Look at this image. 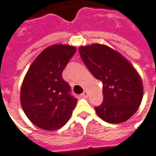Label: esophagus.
Instances as JSON below:
<instances>
[{"label":"esophagus","instance_id":"esophagus-1","mask_svg":"<svg viewBox=\"0 0 156 156\" xmlns=\"http://www.w3.org/2000/svg\"><path fill=\"white\" fill-rule=\"evenodd\" d=\"M81 96L83 97V98H86L87 96H88V92H87L86 90H84V91L83 92L82 94H81Z\"/></svg>","mask_w":156,"mask_h":156}]
</instances>
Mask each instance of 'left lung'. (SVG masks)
Returning a JSON list of instances; mask_svg holds the SVG:
<instances>
[{
	"mask_svg": "<svg viewBox=\"0 0 156 156\" xmlns=\"http://www.w3.org/2000/svg\"><path fill=\"white\" fill-rule=\"evenodd\" d=\"M81 59L102 83L103 101L97 115L111 124L125 122L136 112L143 99V83L135 68L111 48L93 44L80 47Z\"/></svg>",
	"mask_w": 156,
	"mask_h": 156,
	"instance_id": "8db88e82",
	"label": "left lung"
}]
</instances>
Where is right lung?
<instances>
[{"label": "right lung", "instance_id": "right-lung-1", "mask_svg": "<svg viewBox=\"0 0 156 156\" xmlns=\"http://www.w3.org/2000/svg\"><path fill=\"white\" fill-rule=\"evenodd\" d=\"M76 48L55 44L47 48L30 66L21 87L23 110L35 126L43 130L60 129L73 114L78 99L62 78V72Z\"/></svg>", "mask_w": 156, "mask_h": 156}]
</instances>
